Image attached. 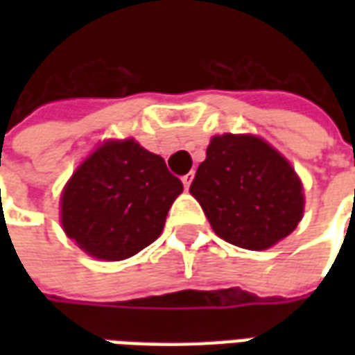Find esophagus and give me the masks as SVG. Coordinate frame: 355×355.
Returning a JSON list of instances; mask_svg holds the SVG:
<instances>
[{
  "mask_svg": "<svg viewBox=\"0 0 355 355\" xmlns=\"http://www.w3.org/2000/svg\"><path fill=\"white\" fill-rule=\"evenodd\" d=\"M192 180H193V173H188V175H184V177H182V184H184L186 190L190 188V184H192Z\"/></svg>",
  "mask_w": 355,
  "mask_h": 355,
  "instance_id": "obj_1",
  "label": "esophagus"
}]
</instances>
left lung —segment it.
Wrapping results in <instances>:
<instances>
[{"mask_svg": "<svg viewBox=\"0 0 355 355\" xmlns=\"http://www.w3.org/2000/svg\"><path fill=\"white\" fill-rule=\"evenodd\" d=\"M190 193L218 238L249 251L287 238L304 213L302 182L295 169L254 135L213 137Z\"/></svg>", "mask_w": 355, "mask_h": 355, "instance_id": "1", "label": "left lung"}]
</instances>
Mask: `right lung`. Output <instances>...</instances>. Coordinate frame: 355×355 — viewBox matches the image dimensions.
<instances>
[{
    "instance_id": "right-lung-1",
    "label": "right lung",
    "mask_w": 355,
    "mask_h": 355,
    "mask_svg": "<svg viewBox=\"0 0 355 355\" xmlns=\"http://www.w3.org/2000/svg\"><path fill=\"white\" fill-rule=\"evenodd\" d=\"M180 192L162 155L132 139L106 140L66 182L60 220L87 254L123 261L159 238Z\"/></svg>"
}]
</instances>
